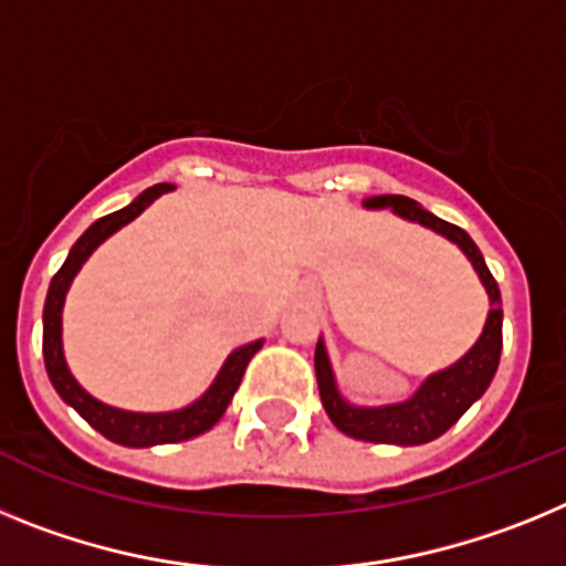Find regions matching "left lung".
<instances>
[{
	"label": "left lung",
	"mask_w": 566,
	"mask_h": 566,
	"mask_svg": "<svg viewBox=\"0 0 566 566\" xmlns=\"http://www.w3.org/2000/svg\"><path fill=\"white\" fill-rule=\"evenodd\" d=\"M363 207L371 209V212L391 209L402 221L419 223L422 229H431L433 234L453 243L470 260V266L479 274L484 292H488V319H484V328L476 343L470 345L457 363L442 368V371L428 374L408 399L388 405L348 402L339 391L337 377H334L326 339L319 337L317 352H314L319 399H323V408H326L334 428L343 431L345 437L377 444H399V448L433 442L459 422V417L468 411L470 405L482 399V394L496 377L499 357H502V294H499L496 280L490 274L482 252L464 229L442 221L405 195H374V198H365Z\"/></svg>",
	"instance_id": "1"
}]
</instances>
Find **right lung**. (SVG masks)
Here are the masks:
<instances>
[{
    "label": "right lung",
    "instance_id": "add662e5",
    "mask_svg": "<svg viewBox=\"0 0 566 566\" xmlns=\"http://www.w3.org/2000/svg\"><path fill=\"white\" fill-rule=\"evenodd\" d=\"M175 187L169 184H155V187L144 189L133 203H127L124 209L113 214H104L98 218L82 238L73 243L64 266L53 274L48 289V300H44V334H42V352H44V368H48V377L56 388L59 397L78 411V417L87 419L93 428H96L102 437H107L109 442L124 444V448H153V444H172L184 442V439L201 437L212 428L218 419L227 413L229 402H232L234 391H238L243 371H247L249 359L260 352L263 339H254V343L240 345L223 359L221 371L212 379L207 391L195 402L184 405L178 411H158V413H142V411H124V408H115V405L102 402L90 391H84L82 382L73 377L67 359H64V343H62V312H64V297L70 292V283L78 274V269L87 263V258L102 247L109 234H115L122 227H127L129 221H135L155 198L172 192Z\"/></svg>",
    "mask_w": 566,
    "mask_h": 566
}]
</instances>
